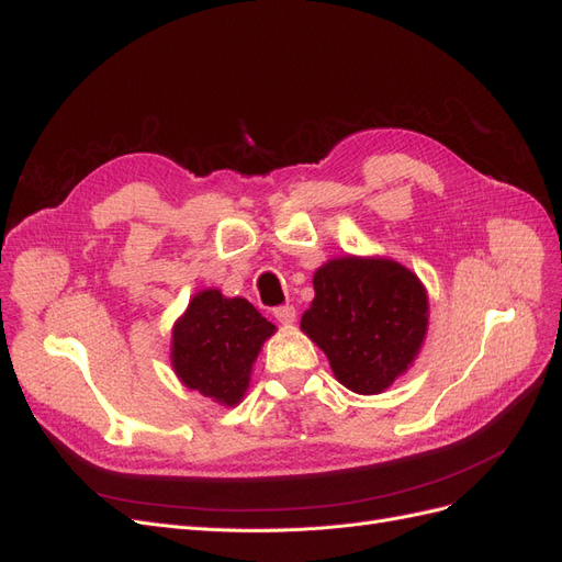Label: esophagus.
I'll return each mask as SVG.
<instances>
[{
  "label": "esophagus",
  "mask_w": 562,
  "mask_h": 562,
  "mask_svg": "<svg viewBox=\"0 0 562 562\" xmlns=\"http://www.w3.org/2000/svg\"><path fill=\"white\" fill-rule=\"evenodd\" d=\"M274 316L279 323H283V326H291V323H295V307H291V304H283V307H277L274 310Z\"/></svg>",
  "instance_id": "1"
}]
</instances>
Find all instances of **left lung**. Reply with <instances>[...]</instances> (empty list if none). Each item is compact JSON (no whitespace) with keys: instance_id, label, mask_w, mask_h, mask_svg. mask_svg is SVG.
Listing matches in <instances>:
<instances>
[{"instance_id":"left-lung-1","label":"left lung","mask_w":562,"mask_h":562,"mask_svg":"<svg viewBox=\"0 0 562 562\" xmlns=\"http://www.w3.org/2000/svg\"><path fill=\"white\" fill-rule=\"evenodd\" d=\"M300 328L328 356L339 384L353 394H382L427 339V288L391 258L342 255L314 271V300Z\"/></svg>"}]
</instances>
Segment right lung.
<instances>
[{"mask_svg":"<svg viewBox=\"0 0 562 562\" xmlns=\"http://www.w3.org/2000/svg\"><path fill=\"white\" fill-rule=\"evenodd\" d=\"M277 333L246 297L203 288L173 323L171 366L178 380L217 405H239L250 386L252 363Z\"/></svg>","mask_w":562,"mask_h":562,"instance_id":"add662e5","label":"right lung"}]
</instances>
